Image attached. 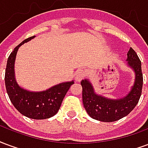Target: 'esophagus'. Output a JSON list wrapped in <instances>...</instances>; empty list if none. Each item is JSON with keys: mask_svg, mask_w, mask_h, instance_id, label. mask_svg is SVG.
Segmentation results:
<instances>
[{"mask_svg": "<svg viewBox=\"0 0 148 148\" xmlns=\"http://www.w3.org/2000/svg\"><path fill=\"white\" fill-rule=\"evenodd\" d=\"M86 73L83 69H79L77 70V72L75 73V79L77 82H80L85 77Z\"/></svg>", "mask_w": 148, "mask_h": 148, "instance_id": "obj_1", "label": "esophagus"}]
</instances>
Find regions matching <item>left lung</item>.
I'll return each instance as SVG.
<instances>
[{"mask_svg":"<svg viewBox=\"0 0 148 148\" xmlns=\"http://www.w3.org/2000/svg\"><path fill=\"white\" fill-rule=\"evenodd\" d=\"M128 65L135 72V83L129 93L120 99H110L97 95L88 79L81 81L83 103L87 113L93 119L103 122H113L125 117L137 105L142 93L143 74L141 61L132 48L127 53Z\"/></svg>","mask_w":148,"mask_h":148,"instance_id":"left-lung-1","label":"left lung"}]
</instances>
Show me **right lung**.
I'll return each mask as SVG.
<instances>
[{"label":"right lung","mask_w":148,"mask_h":148,"mask_svg":"<svg viewBox=\"0 0 148 148\" xmlns=\"http://www.w3.org/2000/svg\"><path fill=\"white\" fill-rule=\"evenodd\" d=\"M34 37L23 40L11 53L7 61L5 81L8 95L15 108L25 117L42 120L49 118L58 113L67 91L74 81L61 83L39 92L29 91L19 87L16 81L14 72L16 56L19 46Z\"/></svg>","instance_id":"obj_1"}]
</instances>
